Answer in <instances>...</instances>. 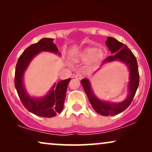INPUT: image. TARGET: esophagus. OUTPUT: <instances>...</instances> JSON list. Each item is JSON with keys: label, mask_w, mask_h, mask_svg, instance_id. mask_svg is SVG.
I'll return each mask as SVG.
<instances>
[{"label": "esophagus", "mask_w": 152, "mask_h": 152, "mask_svg": "<svg viewBox=\"0 0 152 152\" xmlns=\"http://www.w3.org/2000/svg\"><path fill=\"white\" fill-rule=\"evenodd\" d=\"M74 77L75 78V79H77V80H82V79L83 78V76H82V75H81V74H80V73H77V74H76L74 76Z\"/></svg>", "instance_id": "34e87169"}]
</instances>
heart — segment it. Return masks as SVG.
I'll return each mask as SVG.
<instances>
[{
	"label": "heart",
	"mask_w": 152,
	"mask_h": 152,
	"mask_svg": "<svg viewBox=\"0 0 152 152\" xmlns=\"http://www.w3.org/2000/svg\"><path fill=\"white\" fill-rule=\"evenodd\" d=\"M104 57V53L101 50L97 49L95 47H88L79 53L75 57V60L76 61H88L90 60V63L93 65L100 63Z\"/></svg>",
	"instance_id": "b5f03b06"
}]
</instances>
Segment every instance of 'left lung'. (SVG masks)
Instances as JSON below:
<instances>
[{"instance_id":"obj_1","label":"left lung","mask_w":152,"mask_h":152,"mask_svg":"<svg viewBox=\"0 0 152 152\" xmlns=\"http://www.w3.org/2000/svg\"><path fill=\"white\" fill-rule=\"evenodd\" d=\"M106 45L112 55L108 57L103 61L101 66L110 62L120 61L125 64L128 68L129 81L128 83L126 99L118 103L101 100L95 95L93 88H91L90 81L88 79H83L81 80V84L95 112L104 116H112L122 113L131 104L139 85V73L136 58L126 45L112 37H108Z\"/></svg>"}]
</instances>
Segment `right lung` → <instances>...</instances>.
I'll return each instance as SVG.
<instances>
[{"mask_svg": "<svg viewBox=\"0 0 152 152\" xmlns=\"http://www.w3.org/2000/svg\"><path fill=\"white\" fill-rule=\"evenodd\" d=\"M53 39L43 38L25 50L18 58L15 70L14 84L18 97L25 108L28 111L41 117L53 118L64 109L66 89L71 79L59 81L54 84L50 90L44 96H30L24 86L23 77L26 70L32 60L41 52H50L61 56Z\"/></svg>", "mask_w": 152, "mask_h": 152, "instance_id": "1", "label": "right lung"}]
</instances>
